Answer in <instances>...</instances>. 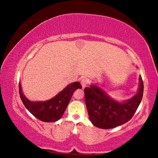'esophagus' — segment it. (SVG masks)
Returning <instances> with one entry per match:
<instances>
[{"instance_id":"esophagus-1","label":"esophagus","mask_w":158,"mask_h":158,"mask_svg":"<svg viewBox=\"0 0 158 158\" xmlns=\"http://www.w3.org/2000/svg\"><path fill=\"white\" fill-rule=\"evenodd\" d=\"M81 84L82 87L85 88V86L88 85V81L86 79H82L81 81Z\"/></svg>"}]
</instances>
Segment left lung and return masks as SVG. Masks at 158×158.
I'll use <instances>...</instances> for the list:
<instances>
[{"label":"left lung","instance_id":"1","mask_svg":"<svg viewBox=\"0 0 158 158\" xmlns=\"http://www.w3.org/2000/svg\"><path fill=\"white\" fill-rule=\"evenodd\" d=\"M144 85L139 77L137 94L123 103L110 98L106 93L96 85L86 87L85 101L90 122L101 129H111L129 122L132 118L141 102Z\"/></svg>","mask_w":158,"mask_h":158}]
</instances>
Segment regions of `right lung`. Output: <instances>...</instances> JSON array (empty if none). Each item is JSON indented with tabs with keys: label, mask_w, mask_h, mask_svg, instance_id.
Instances as JSON below:
<instances>
[{
	"label": "right lung",
	"mask_w": 158,
	"mask_h": 158,
	"mask_svg": "<svg viewBox=\"0 0 158 158\" xmlns=\"http://www.w3.org/2000/svg\"><path fill=\"white\" fill-rule=\"evenodd\" d=\"M19 95L23 105L32 115L42 122H53L59 120L63 115L73 93L82 86L78 82H75L67 86L57 96L47 101L32 102L23 96L19 83Z\"/></svg>",
	"instance_id": "1"
}]
</instances>
